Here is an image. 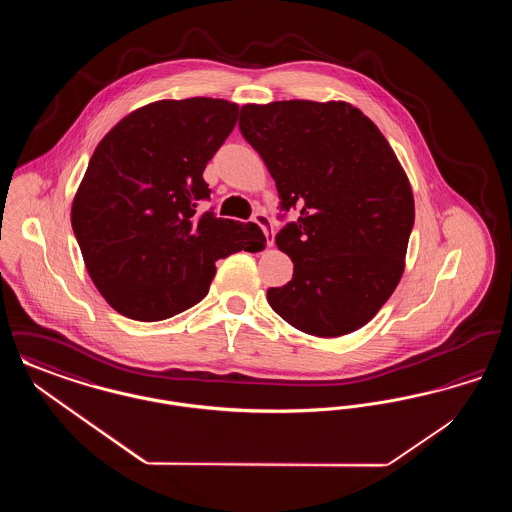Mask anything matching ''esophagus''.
<instances>
[{"label":"esophagus","mask_w":512,"mask_h":512,"mask_svg":"<svg viewBox=\"0 0 512 512\" xmlns=\"http://www.w3.org/2000/svg\"><path fill=\"white\" fill-rule=\"evenodd\" d=\"M251 220L263 228V232H265V236H267V245L268 247H272V244H274V228H272V220L268 219L267 213L257 211Z\"/></svg>","instance_id":"obj_1"}]
</instances>
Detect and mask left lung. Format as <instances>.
I'll return each instance as SVG.
<instances>
[{
	"mask_svg": "<svg viewBox=\"0 0 512 512\" xmlns=\"http://www.w3.org/2000/svg\"><path fill=\"white\" fill-rule=\"evenodd\" d=\"M240 132L282 211L299 209L276 234L293 276L268 288L270 307L318 338L359 330L397 288L414 224L413 190L388 140L345 101L249 103Z\"/></svg>",
	"mask_w": 512,
	"mask_h": 512,
	"instance_id": "8db88e82",
	"label": "left lung"
}]
</instances>
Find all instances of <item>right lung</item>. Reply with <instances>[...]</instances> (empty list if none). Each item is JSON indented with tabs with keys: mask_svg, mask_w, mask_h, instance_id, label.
Masks as SVG:
<instances>
[{
	"mask_svg": "<svg viewBox=\"0 0 512 512\" xmlns=\"http://www.w3.org/2000/svg\"><path fill=\"white\" fill-rule=\"evenodd\" d=\"M238 111L226 99H161L126 115L96 147L71 222L90 278L117 313L174 317L207 295L219 259L265 247L255 222L197 213L211 195L203 171Z\"/></svg>",
	"mask_w": 512,
	"mask_h": 512,
	"instance_id": "add662e5",
	"label": "right lung"
}]
</instances>
